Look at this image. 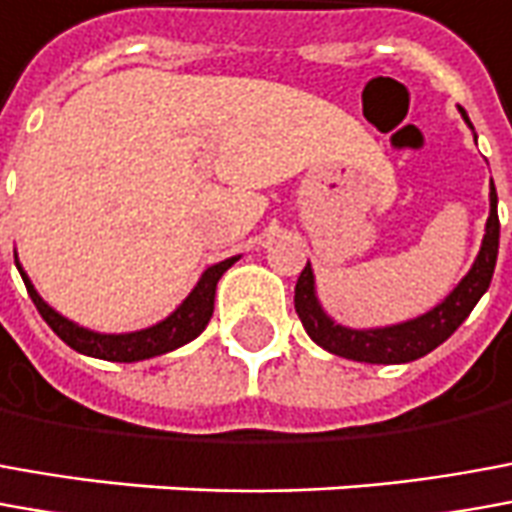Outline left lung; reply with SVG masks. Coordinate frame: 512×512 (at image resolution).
<instances>
[{"instance_id":"left-lung-1","label":"left lung","mask_w":512,"mask_h":512,"mask_svg":"<svg viewBox=\"0 0 512 512\" xmlns=\"http://www.w3.org/2000/svg\"><path fill=\"white\" fill-rule=\"evenodd\" d=\"M460 114H463L465 125L474 130L463 108H460ZM496 203H499V197H496V186L491 181V214L485 222L482 248L463 281L435 309L412 317V320H404V323H396V326L351 329V326L337 323L334 317L326 315V309L317 301L315 273H312V264L306 262L298 276V284H295V312L301 317L306 334L329 354L354 359V362H370V365H401V362H412V359H421L429 351H435L440 343H446L451 334L460 329V323L471 315V309L491 287L493 267H496V256H499Z\"/></svg>"}]
</instances>
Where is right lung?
I'll return each instance as SVG.
<instances>
[{"label": "right lung", "instance_id": "add662e5", "mask_svg": "<svg viewBox=\"0 0 512 512\" xmlns=\"http://www.w3.org/2000/svg\"><path fill=\"white\" fill-rule=\"evenodd\" d=\"M16 256V253H13ZM239 256H231L225 262L211 264L203 270V276L195 284V290L189 292L181 301V306L167 315L164 320H158L155 326H147V329L139 331H125V334H102V331H91L86 326H77L74 320L63 317L61 312H55L49 306L38 290L33 287L30 276L24 273V267L19 264V256H16V267H19L21 278H24V287L33 298L35 309L41 312V317L47 320V326L63 343L86 354V357L94 359H108V362H142V359L161 357L167 351H175L181 345L192 343L200 331L209 326L211 312H214V295H217V281L222 278V273L236 262Z\"/></svg>", "mask_w": 512, "mask_h": 512}]
</instances>
